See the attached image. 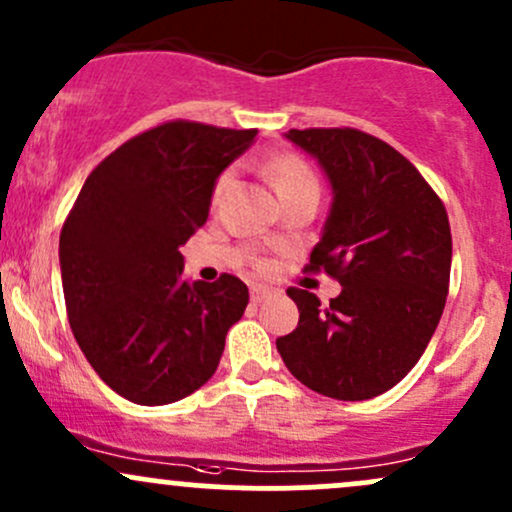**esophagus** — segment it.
<instances>
[{
  "instance_id": "esophagus-1",
  "label": "esophagus",
  "mask_w": 512,
  "mask_h": 512,
  "mask_svg": "<svg viewBox=\"0 0 512 512\" xmlns=\"http://www.w3.org/2000/svg\"><path fill=\"white\" fill-rule=\"evenodd\" d=\"M268 295H271V290H268L266 285H251V300H254V302L266 300Z\"/></svg>"
}]
</instances>
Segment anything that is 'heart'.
<instances>
[{
	"label": "heart",
	"mask_w": 512,
	"mask_h": 512,
	"mask_svg": "<svg viewBox=\"0 0 512 512\" xmlns=\"http://www.w3.org/2000/svg\"><path fill=\"white\" fill-rule=\"evenodd\" d=\"M266 173L268 180L273 183V188L280 197H290L295 192L307 190V188H317V178L312 173V168L307 166V161L298 153H278V156H271L266 163ZM232 183V173H222L214 183V200L224 195V190L229 188Z\"/></svg>",
	"instance_id": "1"
}]
</instances>
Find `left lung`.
Here are the masks:
<instances>
[{"mask_svg": "<svg viewBox=\"0 0 512 512\" xmlns=\"http://www.w3.org/2000/svg\"><path fill=\"white\" fill-rule=\"evenodd\" d=\"M317 158L334 200L305 271L337 278L322 305L288 288L300 322L276 339L288 371L315 393L368 400L408 376L449 293L452 232L442 200L405 156L359 129H290Z\"/></svg>", "mask_w": 512, "mask_h": 512, "instance_id": "8db88e82", "label": "left lung"}]
</instances>
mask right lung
<instances>
[{"label": "right lung", "instance_id": "obj_1", "mask_svg": "<svg viewBox=\"0 0 512 512\" xmlns=\"http://www.w3.org/2000/svg\"><path fill=\"white\" fill-rule=\"evenodd\" d=\"M256 129L175 119L87 175L60 232V276L82 354L114 393L166 405L205 386L249 288L183 278L180 246L210 214L214 183Z\"/></svg>", "mask_w": 512, "mask_h": 512}]
</instances>
